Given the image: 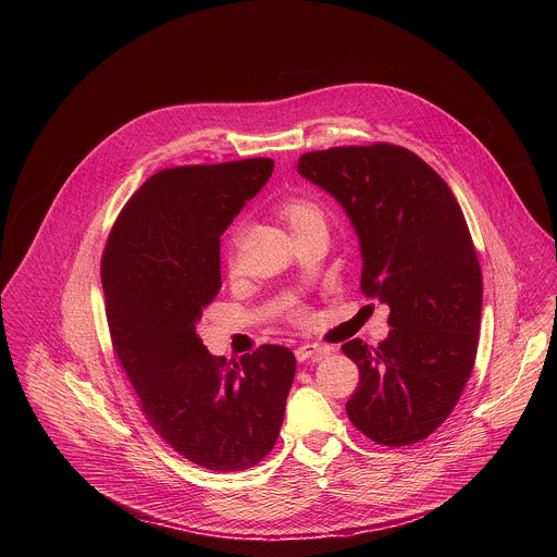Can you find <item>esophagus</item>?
<instances>
[{
	"label": "esophagus",
	"instance_id": "34e87169",
	"mask_svg": "<svg viewBox=\"0 0 557 557\" xmlns=\"http://www.w3.org/2000/svg\"><path fill=\"white\" fill-rule=\"evenodd\" d=\"M325 354H330L327 345H318V343H305L296 349V358L298 362H307V360H319Z\"/></svg>",
	"mask_w": 557,
	"mask_h": 557
}]
</instances>
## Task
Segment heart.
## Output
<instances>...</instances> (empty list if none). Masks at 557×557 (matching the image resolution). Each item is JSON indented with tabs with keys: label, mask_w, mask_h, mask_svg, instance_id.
<instances>
[{
	"label": "heart",
	"mask_w": 557,
	"mask_h": 557,
	"mask_svg": "<svg viewBox=\"0 0 557 557\" xmlns=\"http://www.w3.org/2000/svg\"><path fill=\"white\" fill-rule=\"evenodd\" d=\"M278 214L287 221V225L292 227V232H300L302 227L307 225H313V223H323V214L319 210L318 206L309 199H302V197H296V199H287L281 208H278ZM292 321L300 323V325H307L311 321V313L309 309L305 307H294L292 309Z\"/></svg>",
	"instance_id": "1"
}]
</instances>
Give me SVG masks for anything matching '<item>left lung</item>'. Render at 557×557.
<instances>
[{"mask_svg": "<svg viewBox=\"0 0 557 557\" xmlns=\"http://www.w3.org/2000/svg\"><path fill=\"white\" fill-rule=\"evenodd\" d=\"M298 173L343 206L360 239V289L391 307L386 341L343 345L360 371L347 416L382 446L426 440L476 360L482 272L466 216L448 184L393 144L307 152Z\"/></svg>", "mask_w": 557, "mask_h": 557, "instance_id": "left-lung-1", "label": "left lung"}]
</instances>
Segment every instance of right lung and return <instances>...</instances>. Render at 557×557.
Listing matches in <instances>:
<instances>
[{"label":"right lung","mask_w":557,"mask_h":557,"mask_svg":"<svg viewBox=\"0 0 557 557\" xmlns=\"http://www.w3.org/2000/svg\"><path fill=\"white\" fill-rule=\"evenodd\" d=\"M274 160L173 166L122 208L102 252L113 351L141 411L184 459L212 472L257 466L276 444L296 358L261 345L227 364L197 334L221 289V236Z\"/></svg>","instance_id":"right-lung-1"}]
</instances>
